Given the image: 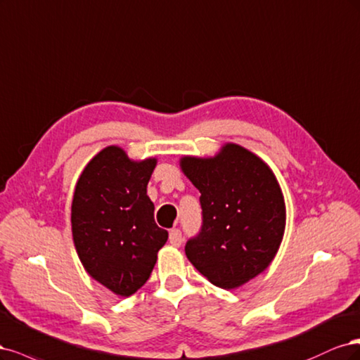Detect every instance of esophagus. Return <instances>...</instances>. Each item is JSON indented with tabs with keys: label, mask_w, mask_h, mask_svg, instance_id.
<instances>
[{
	"label": "esophagus",
	"mask_w": 360,
	"mask_h": 360,
	"mask_svg": "<svg viewBox=\"0 0 360 360\" xmlns=\"http://www.w3.org/2000/svg\"><path fill=\"white\" fill-rule=\"evenodd\" d=\"M169 240L173 247H179L182 243V233L179 229H172L169 231Z\"/></svg>",
	"instance_id": "1"
}]
</instances>
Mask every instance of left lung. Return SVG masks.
<instances>
[{"instance_id":"8db88e82","label":"left lung","mask_w":360,"mask_h":360,"mask_svg":"<svg viewBox=\"0 0 360 360\" xmlns=\"http://www.w3.org/2000/svg\"><path fill=\"white\" fill-rule=\"evenodd\" d=\"M200 191L202 227L185 243L194 268L214 285L236 288L263 272L280 248L285 205L272 170L248 149L223 146L212 158L184 157Z\"/></svg>"}]
</instances>
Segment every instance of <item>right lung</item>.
<instances>
[{"mask_svg":"<svg viewBox=\"0 0 360 360\" xmlns=\"http://www.w3.org/2000/svg\"><path fill=\"white\" fill-rule=\"evenodd\" d=\"M155 158L131 161L108 146L80 175L72 205L77 256L96 281L118 296H131L153 272L167 231L155 224L146 185Z\"/></svg>","mask_w":360,"mask_h":360,"instance_id":"add662e5","label":"right lung"}]
</instances>
